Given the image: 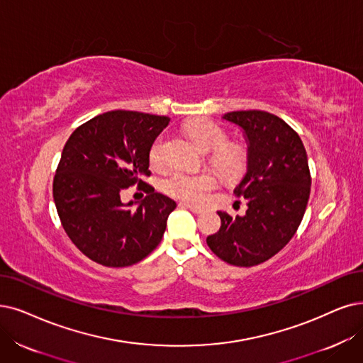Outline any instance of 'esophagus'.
<instances>
[{"instance_id": "1", "label": "esophagus", "mask_w": 363, "mask_h": 363, "mask_svg": "<svg viewBox=\"0 0 363 363\" xmlns=\"http://www.w3.org/2000/svg\"><path fill=\"white\" fill-rule=\"evenodd\" d=\"M182 207H184V208H189L192 213H195V214H199V213H202V208L201 207H198V206H194V204H189V202H182L180 204Z\"/></svg>"}]
</instances>
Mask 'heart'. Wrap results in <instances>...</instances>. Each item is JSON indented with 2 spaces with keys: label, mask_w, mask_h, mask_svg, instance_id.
I'll return each mask as SVG.
<instances>
[{
  "label": "heart",
  "mask_w": 363,
  "mask_h": 363,
  "mask_svg": "<svg viewBox=\"0 0 363 363\" xmlns=\"http://www.w3.org/2000/svg\"><path fill=\"white\" fill-rule=\"evenodd\" d=\"M184 131L196 146L211 152L208 161L214 169L219 171L228 180H235L247 167V152L238 143H226L228 135L223 129L210 119H195L184 126ZM164 137L159 135L150 147L149 159L155 168L164 162L162 156ZM217 179L210 172L189 174L176 171L162 182L165 194L194 204H201L216 189Z\"/></svg>",
  "instance_id": "heart-1"
}]
</instances>
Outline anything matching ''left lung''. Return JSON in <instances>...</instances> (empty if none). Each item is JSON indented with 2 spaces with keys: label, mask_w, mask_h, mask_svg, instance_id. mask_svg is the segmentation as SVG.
<instances>
[{
  "label": "left lung",
  "mask_w": 363,
  "mask_h": 363,
  "mask_svg": "<svg viewBox=\"0 0 363 363\" xmlns=\"http://www.w3.org/2000/svg\"><path fill=\"white\" fill-rule=\"evenodd\" d=\"M247 140V172L234 189L247 199L244 216H220V229L207 237L211 252L235 267H255L292 240L306 213L311 176L306 147L279 116L260 110L230 111Z\"/></svg>",
  "instance_id": "left-lung-1"
}]
</instances>
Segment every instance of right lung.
Masks as SVG:
<instances>
[{
    "label": "right lung",
    "instance_id": "obj_1",
    "mask_svg": "<svg viewBox=\"0 0 363 363\" xmlns=\"http://www.w3.org/2000/svg\"><path fill=\"white\" fill-rule=\"evenodd\" d=\"M169 118L113 110L80 125L65 143L53 179V199L62 228L94 262L123 268L161 242L171 198L143 182L150 176L149 152ZM137 184L148 194L137 209L121 192Z\"/></svg>",
    "mask_w": 363,
    "mask_h": 363
}]
</instances>
